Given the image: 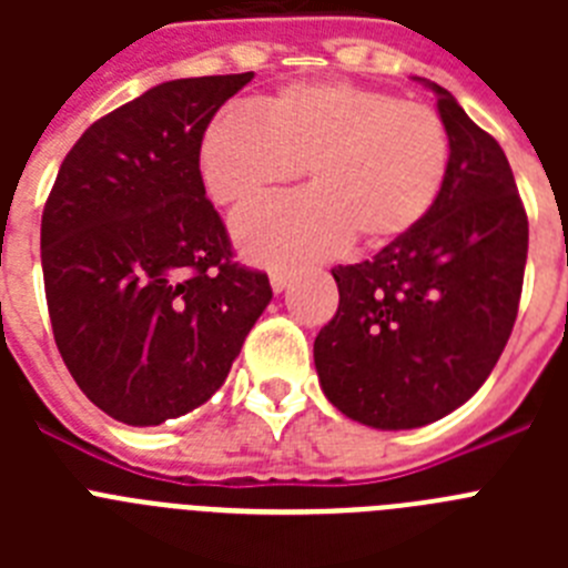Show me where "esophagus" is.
Returning <instances> with one entry per match:
<instances>
[{
    "label": "esophagus",
    "mask_w": 568,
    "mask_h": 568,
    "mask_svg": "<svg viewBox=\"0 0 568 568\" xmlns=\"http://www.w3.org/2000/svg\"><path fill=\"white\" fill-rule=\"evenodd\" d=\"M287 284H290L287 270H273V273H270V287H273V293H284Z\"/></svg>",
    "instance_id": "obj_1"
}]
</instances>
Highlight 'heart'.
<instances>
[{
    "mask_svg": "<svg viewBox=\"0 0 568 568\" xmlns=\"http://www.w3.org/2000/svg\"><path fill=\"white\" fill-rule=\"evenodd\" d=\"M202 179L219 204L295 182L310 193L250 204L233 219L241 250L267 264L333 255L353 239L386 247L444 193L453 144L438 110L353 82L290 84L253 108H224L202 139Z\"/></svg>",
    "mask_w": 568,
    "mask_h": 568,
    "instance_id": "heart-1",
    "label": "heart"
}]
</instances>
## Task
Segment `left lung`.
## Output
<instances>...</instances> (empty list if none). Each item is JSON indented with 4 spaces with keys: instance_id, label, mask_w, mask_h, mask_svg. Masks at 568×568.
<instances>
[{
    "instance_id": "1",
    "label": "left lung",
    "mask_w": 568,
    "mask_h": 568,
    "mask_svg": "<svg viewBox=\"0 0 568 568\" xmlns=\"http://www.w3.org/2000/svg\"><path fill=\"white\" fill-rule=\"evenodd\" d=\"M424 84L453 144L444 193L373 261L333 270L338 313L313 349L329 404L373 429L433 424L478 393L524 290L529 222L506 153L449 90Z\"/></svg>"
}]
</instances>
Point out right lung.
I'll list each match as a JSON object with an SVG mask.
<instances>
[{
  "label": "right lung",
  "instance_id": "obj_1",
  "mask_svg": "<svg viewBox=\"0 0 568 568\" xmlns=\"http://www.w3.org/2000/svg\"><path fill=\"white\" fill-rule=\"evenodd\" d=\"M253 73L155 84L90 124L42 213L59 353L110 418L159 426L224 384L267 310V273L233 264L199 153L215 110Z\"/></svg>",
  "mask_w": 568,
  "mask_h": 568
}]
</instances>
